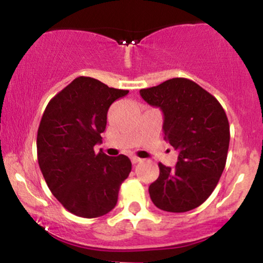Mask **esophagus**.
I'll use <instances>...</instances> for the list:
<instances>
[{"label":"esophagus","instance_id":"1","mask_svg":"<svg viewBox=\"0 0 263 263\" xmlns=\"http://www.w3.org/2000/svg\"><path fill=\"white\" fill-rule=\"evenodd\" d=\"M131 161H132V163H134V164H137V163L142 162V159L140 158V157H136V156H134V157H131Z\"/></svg>","mask_w":263,"mask_h":263}]
</instances>
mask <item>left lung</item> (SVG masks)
Instances as JSON below:
<instances>
[{"mask_svg":"<svg viewBox=\"0 0 263 263\" xmlns=\"http://www.w3.org/2000/svg\"><path fill=\"white\" fill-rule=\"evenodd\" d=\"M143 100L164 115V140L179 152L177 165L159 163L148 192L158 209L185 213L210 197L228 158L230 126L220 102L193 80L173 78L140 90Z\"/></svg>","mask_w":263,"mask_h":263,"instance_id":"left-lung-1","label":"left lung"}]
</instances>
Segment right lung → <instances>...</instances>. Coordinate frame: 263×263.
<instances>
[{"instance_id":"right-lung-1","label":"right lung","mask_w":263,"mask_h":263,"mask_svg":"<svg viewBox=\"0 0 263 263\" xmlns=\"http://www.w3.org/2000/svg\"><path fill=\"white\" fill-rule=\"evenodd\" d=\"M128 90L79 77L48 102L37 135L39 168L52 194L80 218H99L116 206L132 164L127 156L108 157L101 142L107 111Z\"/></svg>"}]
</instances>
